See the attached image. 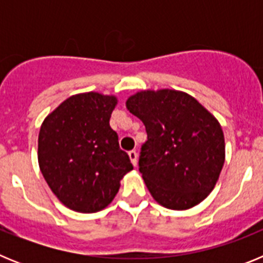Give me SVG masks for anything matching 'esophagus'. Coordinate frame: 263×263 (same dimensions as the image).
I'll return each instance as SVG.
<instances>
[{"mask_svg":"<svg viewBox=\"0 0 263 263\" xmlns=\"http://www.w3.org/2000/svg\"><path fill=\"white\" fill-rule=\"evenodd\" d=\"M129 158H130V162H132V164H133L134 167L137 166V153L134 152H129Z\"/></svg>","mask_w":263,"mask_h":263,"instance_id":"1","label":"esophagus"}]
</instances>
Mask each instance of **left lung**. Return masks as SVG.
<instances>
[{"label":"left lung","instance_id":"left-lung-1","mask_svg":"<svg viewBox=\"0 0 263 263\" xmlns=\"http://www.w3.org/2000/svg\"><path fill=\"white\" fill-rule=\"evenodd\" d=\"M125 104L147 132L139 171L153 199L174 211L200 204L215 188L225 162L217 118L191 95L167 88L139 90Z\"/></svg>","mask_w":263,"mask_h":263}]
</instances>
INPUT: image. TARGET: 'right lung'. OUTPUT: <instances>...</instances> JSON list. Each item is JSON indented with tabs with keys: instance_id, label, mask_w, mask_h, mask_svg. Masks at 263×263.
I'll return each mask as SVG.
<instances>
[{
	"instance_id": "1",
	"label": "right lung",
	"mask_w": 263,
	"mask_h": 263,
	"mask_svg": "<svg viewBox=\"0 0 263 263\" xmlns=\"http://www.w3.org/2000/svg\"><path fill=\"white\" fill-rule=\"evenodd\" d=\"M117 103L115 95H73L42 122L39 168L60 203L75 212L106 208L120 190L121 179L133 170L109 125Z\"/></svg>"
}]
</instances>
